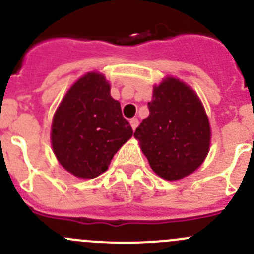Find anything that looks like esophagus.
Wrapping results in <instances>:
<instances>
[{
	"label": "esophagus",
	"instance_id": "1",
	"mask_svg": "<svg viewBox=\"0 0 254 254\" xmlns=\"http://www.w3.org/2000/svg\"><path fill=\"white\" fill-rule=\"evenodd\" d=\"M130 125H131L132 130H135L137 125H139V119H137V118H132V119L130 120Z\"/></svg>",
	"mask_w": 254,
	"mask_h": 254
}]
</instances>
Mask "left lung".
Here are the masks:
<instances>
[{
    "label": "left lung",
    "mask_w": 254,
    "mask_h": 254,
    "mask_svg": "<svg viewBox=\"0 0 254 254\" xmlns=\"http://www.w3.org/2000/svg\"><path fill=\"white\" fill-rule=\"evenodd\" d=\"M149 117L134 132L155 174L169 181L192 174L208 154L211 129L200 99L189 85L167 78L154 88Z\"/></svg>",
    "instance_id": "1"
}]
</instances>
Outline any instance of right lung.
Instances as JSON below:
<instances>
[{"instance_id": "1", "label": "right lung", "mask_w": 254, "mask_h": 254, "mask_svg": "<svg viewBox=\"0 0 254 254\" xmlns=\"http://www.w3.org/2000/svg\"><path fill=\"white\" fill-rule=\"evenodd\" d=\"M132 136L120 103L110 97L104 75L88 73L65 94L52 123L54 155L67 171L94 179Z\"/></svg>"}]
</instances>
